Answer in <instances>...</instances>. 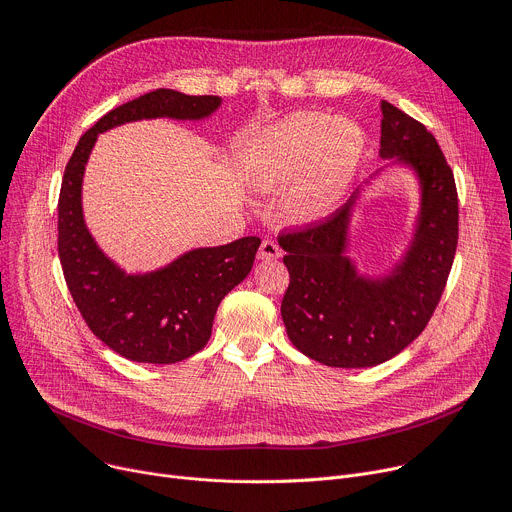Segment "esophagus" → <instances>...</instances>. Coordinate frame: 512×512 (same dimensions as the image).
<instances>
[{"label":"esophagus","instance_id":"34e87169","mask_svg":"<svg viewBox=\"0 0 512 512\" xmlns=\"http://www.w3.org/2000/svg\"><path fill=\"white\" fill-rule=\"evenodd\" d=\"M257 257H259L261 261L277 259V257H281V249H279V245H277L275 241H271V239H265V241L261 243V247H259V253H257Z\"/></svg>","mask_w":512,"mask_h":512}]
</instances>
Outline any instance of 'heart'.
Wrapping results in <instances>:
<instances>
[{
	"mask_svg": "<svg viewBox=\"0 0 512 512\" xmlns=\"http://www.w3.org/2000/svg\"><path fill=\"white\" fill-rule=\"evenodd\" d=\"M364 133L348 119L316 111L289 115L263 133L253 160V184L263 190L299 182L291 208L300 216L328 210L352 180L362 154Z\"/></svg>",
	"mask_w": 512,
	"mask_h": 512,
	"instance_id": "obj_1",
	"label": "heart"
}]
</instances>
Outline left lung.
I'll use <instances>...</instances> for the list:
<instances>
[{"label": "left lung", "mask_w": 512, "mask_h": 512, "mask_svg": "<svg viewBox=\"0 0 512 512\" xmlns=\"http://www.w3.org/2000/svg\"><path fill=\"white\" fill-rule=\"evenodd\" d=\"M381 158L411 166L421 182L413 245L385 279H364L344 257L354 198L320 223L277 237L289 285L281 318L294 346L326 367H375L427 326L458 247V190L450 164L423 123L381 101Z\"/></svg>", "instance_id": "1"}]
</instances>
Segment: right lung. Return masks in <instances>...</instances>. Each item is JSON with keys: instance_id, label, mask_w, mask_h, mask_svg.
Here are the masks:
<instances>
[{"instance_id": "obj_1", "label": "right lung", "mask_w": 512, "mask_h": 512, "mask_svg": "<svg viewBox=\"0 0 512 512\" xmlns=\"http://www.w3.org/2000/svg\"><path fill=\"white\" fill-rule=\"evenodd\" d=\"M221 97L172 89L145 93L103 115L72 152L58 196V257L72 300L91 332L117 354L152 364L190 358L210 338L218 304L251 271L259 237L194 249L148 275H125L85 227L81 186L97 135L127 121L208 117Z\"/></svg>"}]
</instances>
